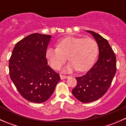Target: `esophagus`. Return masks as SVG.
Masks as SVG:
<instances>
[{
  "mask_svg": "<svg viewBox=\"0 0 126 126\" xmlns=\"http://www.w3.org/2000/svg\"><path fill=\"white\" fill-rule=\"evenodd\" d=\"M68 76H64V75H60V78L62 80H63V79H67L68 78Z\"/></svg>",
  "mask_w": 126,
  "mask_h": 126,
  "instance_id": "obj_1",
  "label": "esophagus"
}]
</instances>
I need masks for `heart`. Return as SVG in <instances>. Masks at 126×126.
<instances>
[{"label": "heart", "mask_w": 126, "mask_h": 126, "mask_svg": "<svg viewBox=\"0 0 126 126\" xmlns=\"http://www.w3.org/2000/svg\"><path fill=\"white\" fill-rule=\"evenodd\" d=\"M57 47H47L46 57L50 66L58 69L65 63L68 56L71 62L64 69L66 72L87 71L93 64L98 52L96 41L89 37H67L58 41Z\"/></svg>", "instance_id": "heart-1"}]
</instances>
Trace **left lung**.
<instances>
[{
  "label": "left lung",
  "mask_w": 126,
  "mask_h": 126,
  "mask_svg": "<svg viewBox=\"0 0 126 126\" xmlns=\"http://www.w3.org/2000/svg\"><path fill=\"white\" fill-rule=\"evenodd\" d=\"M94 38L99 47V58L87 73L76 77L77 85L72 90L74 97L82 102L95 101L102 97L111 85L116 71V55L107 39L87 30Z\"/></svg>",
  "instance_id": "1"
}]
</instances>
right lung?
I'll list each match as a JSON object with an SVG mask.
<instances>
[{
	"label": "right lung",
	"mask_w": 126,
	"mask_h": 126,
	"mask_svg": "<svg viewBox=\"0 0 126 126\" xmlns=\"http://www.w3.org/2000/svg\"><path fill=\"white\" fill-rule=\"evenodd\" d=\"M51 36L29 35L17 42L9 60L11 80L21 96L33 103L46 101L60 80V75L47 65L46 51Z\"/></svg>",
	"instance_id": "obj_1"
}]
</instances>
